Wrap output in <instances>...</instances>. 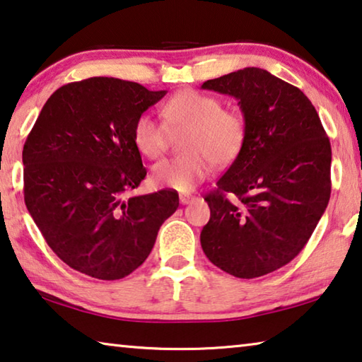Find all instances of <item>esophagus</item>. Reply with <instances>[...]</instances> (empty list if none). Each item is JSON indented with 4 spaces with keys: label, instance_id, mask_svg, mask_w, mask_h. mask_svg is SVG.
Wrapping results in <instances>:
<instances>
[{
    "label": "esophagus",
    "instance_id": "obj_1",
    "mask_svg": "<svg viewBox=\"0 0 362 362\" xmlns=\"http://www.w3.org/2000/svg\"><path fill=\"white\" fill-rule=\"evenodd\" d=\"M194 200H195V195H192V194H181V195H180V202H181L182 205L191 204V202H194Z\"/></svg>",
    "mask_w": 362,
    "mask_h": 362
}]
</instances>
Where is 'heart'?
<instances>
[{
    "mask_svg": "<svg viewBox=\"0 0 362 362\" xmlns=\"http://www.w3.org/2000/svg\"><path fill=\"white\" fill-rule=\"evenodd\" d=\"M165 123L149 114L136 118L133 141L147 158H158L170 141V129L189 128L185 138L186 156L167 158L152 168L158 187L189 192L210 175L213 162L229 165L245 144L247 128L239 114L223 109L221 100L194 90H182L162 107Z\"/></svg>",
    "mask_w": 362,
    "mask_h": 362,
    "instance_id": "obj_1",
    "label": "heart"
}]
</instances>
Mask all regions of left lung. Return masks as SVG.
Wrapping results in <instances>:
<instances>
[{"label":"left lung","instance_id":"obj_1","mask_svg":"<svg viewBox=\"0 0 362 362\" xmlns=\"http://www.w3.org/2000/svg\"><path fill=\"white\" fill-rule=\"evenodd\" d=\"M202 90L237 100L247 136L205 197L210 221L200 244L218 268L253 279L292 262L316 229L330 199V142L303 91L268 70L245 67Z\"/></svg>","mask_w":362,"mask_h":362}]
</instances>
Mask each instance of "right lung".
Wrapping results in <instances>:
<instances>
[{
    "label": "right lung",
    "mask_w": 362,
    "mask_h": 362,
    "mask_svg": "<svg viewBox=\"0 0 362 362\" xmlns=\"http://www.w3.org/2000/svg\"><path fill=\"white\" fill-rule=\"evenodd\" d=\"M167 91L109 76L51 94L23 144V199L47 245L70 268L117 281L149 257L175 191L129 192L146 177L136 118Z\"/></svg>",
    "instance_id": "right-lung-1"
}]
</instances>
